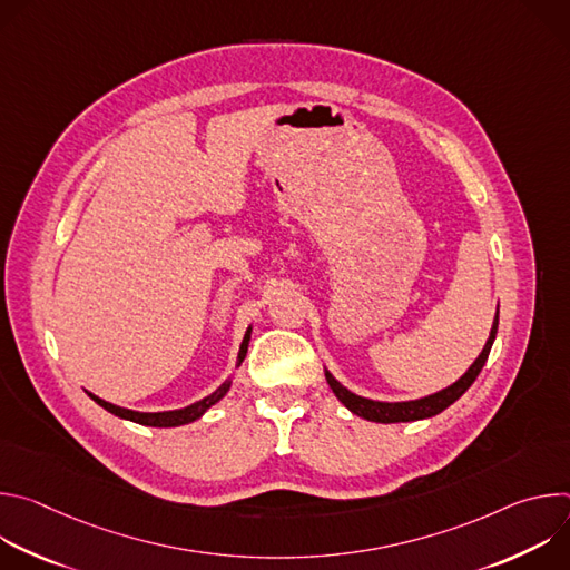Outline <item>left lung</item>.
<instances>
[{
    "instance_id": "left-lung-1",
    "label": "left lung",
    "mask_w": 570,
    "mask_h": 570,
    "mask_svg": "<svg viewBox=\"0 0 570 570\" xmlns=\"http://www.w3.org/2000/svg\"><path fill=\"white\" fill-rule=\"evenodd\" d=\"M497 330H499V313L494 317V324H492V332H490V338H487L480 356L473 361V365L449 387L435 392V394H429L424 399H415V401H394V403H387V401H372V399H365V396H358L354 392H350L345 385H341L330 372H324V376H327V383L330 387L334 390V394L341 399V403H345V409H350L354 415L367 420V422H379V424H396V422H417V420H426V417H433V415H440L442 411H446L449 405L453 401H458L466 390L469 385L475 381V376L480 374L487 356H490V350L494 345V338H497Z\"/></svg>"
}]
</instances>
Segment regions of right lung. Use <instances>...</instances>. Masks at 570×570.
<instances>
[{"mask_svg": "<svg viewBox=\"0 0 570 570\" xmlns=\"http://www.w3.org/2000/svg\"><path fill=\"white\" fill-rule=\"evenodd\" d=\"M248 343H250V330L246 332V338H243L240 343V350H238V358H236V367L243 363V358H246L248 354ZM232 381H225L220 387H216L209 396L187 405V409H180V411H165V413H137V411H128V409H121V405H115L110 401H104L99 399L97 394L88 392L101 409H106L108 413L121 417V420H128V422H135V424H141V426H155V429H171V426H183V424H189V422H196L198 417H203L214 403H218L227 390H229Z\"/></svg>", "mask_w": 570, "mask_h": 570, "instance_id": "1", "label": "right lung"}]
</instances>
